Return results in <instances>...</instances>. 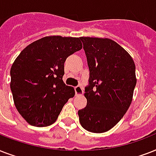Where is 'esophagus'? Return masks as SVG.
I'll return each mask as SVG.
<instances>
[{"mask_svg": "<svg viewBox=\"0 0 156 156\" xmlns=\"http://www.w3.org/2000/svg\"><path fill=\"white\" fill-rule=\"evenodd\" d=\"M74 90H75L76 95H82L83 93V88L81 86L75 87H74Z\"/></svg>", "mask_w": 156, "mask_h": 156, "instance_id": "obj_1", "label": "esophagus"}]
</instances>
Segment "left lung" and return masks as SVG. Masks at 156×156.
<instances>
[{"instance_id": "1", "label": "left lung", "mask_w": 156, "mask_h": 156, "mask_svg": "<svg viewBox=\"0 0 156 156\" xmlns=\"http://www.w3.org/2000/svg\"><path fill=\"white\" fill-rule=\"evenodd\" d=\"M90 70L85 87L87 107L78 111L81 126L92 133H104L126 114L133 99L137 79L130 55L108 38L80 37Z\"/></svg>"}]
</instances>
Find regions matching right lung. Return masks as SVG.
<instances>
[{"label": "right lung", "mask_w": 156, "mask_h": 156, "mask_svg": "<svg viewBox=\"0 0 156 156\" xmlns=\"http://www.w3.org/2000/svg\"><path fill=\"white\" fill-rule=\"evenodd\" d=\"M80 38L46 36L31 43L11 66L10 89L20 115L34 126H50L75 95L62 78L66 58L82 49Z\"/></svg>", "instance_id": "obj_1"}]
</instances>
